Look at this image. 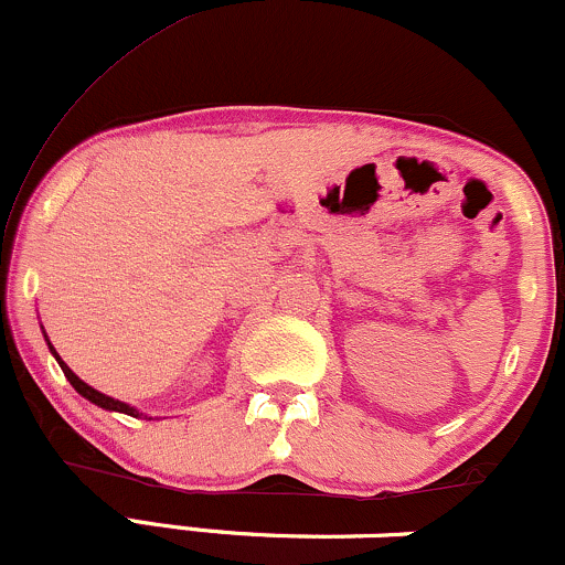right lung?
<instances>
[{
    "instance_id": "right-lung-1",
    "label": "right lung",
    "mask_w": 565,
    "mask_h": 565,
    "mask_svg": "<svg viewBox=\"0 0 565 565\" xmlns=\"http://www.w3.org/2000/svg\"><path fill=\"white\" fill-rule=\"evenodd\" d=\"M42 334H44V340H47V348H50V353L55 355V361H57V364H61L63 374H66V380L71 382V385H74V391L79 393L82 398H87L89 404H95V406L106 408V412H119V414H129V417H138V419H153V417H148L146 412H140V408H135V406L125 404V401H119V398H111V395H106V393L95 391L93 385H87V382L76 377V374L71 372V369H68L66 361H63L61 355H57V350L53 348V342H50V337H47V332H44V327H42Z\"/></svg>"
}]
</instances>
